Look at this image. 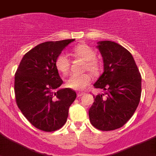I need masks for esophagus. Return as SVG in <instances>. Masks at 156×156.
I'll return each instance as SVG.
<instances>
[{
    "label": "esophagus",
    "mask_w": 156,
    "mask_h": 156,
    "mask_svg": "<svg viewBox=\"0 0 156 156\" xmlns=\"http://www.w3.org/2000/svg\"><path fill=\"white\" fill-rule=\"evenodd\" d=\"M83 94H85V93H83V92H79V93L77 94V96H78V97H81V96H83Z\"/></svg>",
    "instance_id": "esophagus-1"
}]
</instances>
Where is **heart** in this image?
<instances>
[{"label": "heart", "instance_id": "b5f03b06", "mask_svg": "<svg viewBox=\"0 0 156 156\" xmlns=\"http://www.w3.org/2000/svg\"><path fill=\"white\" fill-rule=\"evenodd\" d=\"M76 55L79 56L86 61V67L90 71L97 72L99 69V62L95 58L94 50L86 44H79L73 48ZM55 68L60 73L66 75L69 71V61L66 54L61 53L57 56L55 62ZM91 76L88 73L73 74L66 80L67 87L76 90H83L87 85L90 84Z\"/></svg>", "mask_w": 156, "mask_h": 156}]
</instances>
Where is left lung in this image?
<instances>
[{
	"mask_svg": "<svg viewBox=\"0 0 156 156\" xmlns=\"http://www.w3.org/2000/svg\"><path fill=\"white\" fill-rule=\"evenodd\" d=\"M97 48L103 58L104 72L94 87L105 92L94 96L89 118L95 128L108 131L122 127L137 109L141 76L131 54L119 44L99 41Z\"/></svg>",
	"mask_w": 156,
	"mask_h": 156,
	"instance_id": "1",
	"label": "left lung"
}]
</instances>
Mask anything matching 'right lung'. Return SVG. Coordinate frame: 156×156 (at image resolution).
<instances>
[{
	"instance_id": "1",
	"label": "right lung",
	"mask_w": 156,
	"mask_h": 156,
	"mask_svg": "<svg viewBox=\"0 0 156 156\" xmlns=\"http://www.w3.org/2000/svg\"><path fill=\"white\" fill-rule=\"evenodd\" d=\"M74 39L48 41L37 45L23 56L15 75L16 103L29 122L43 131L62 127L76 93L62 84L55 62Z\"/></svg>"
}]
</instances>
